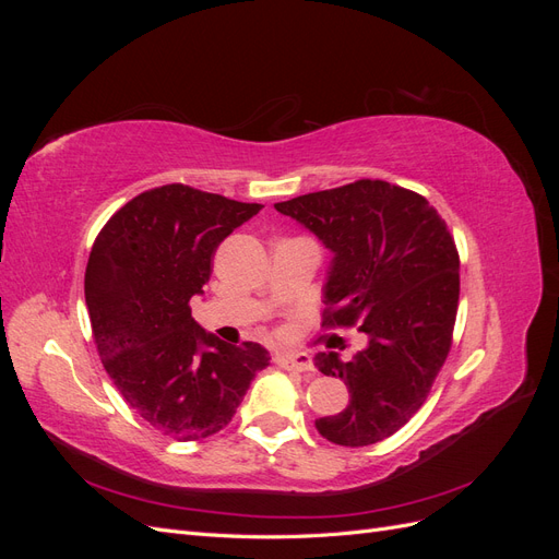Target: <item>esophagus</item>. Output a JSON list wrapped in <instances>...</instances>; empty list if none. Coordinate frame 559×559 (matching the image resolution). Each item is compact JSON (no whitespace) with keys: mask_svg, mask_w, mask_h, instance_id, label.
Returning <instances> with one entry per match:
<instances>
[{"mask_svg":"<svg viewBox=\"0 0 559 559\" xmlns=\"http://www.w3.org/2000/svg\"><path fill=\"white\" fill-rule=\"evenodd\" d=\"M277 366L284 370H296V373H310L314 370V364L310 359V354L306 352H294V354H277Z\"/></svg>","mask_w":559,"mask_h":559,"instance_id":"1","label":"esophagus"}]
</instances>
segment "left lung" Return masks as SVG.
<instances>
[{
	"mask_svg": "<svg viewBox=\"0 0 559 559\" xmlns=\"http://www.w3.org/2000/svg\"><path fill=\"white\" fill-rule=\"evenodd\" d=\"M333 251L324 284L326 326H354L368 345L314 366L347 384L343 413L319 417L326 441L364 448L396 433L427 401L445 364L460 306V253L427 198L380 179L277 202Z\"/></svg>",
	"mask_w": 559,
	"mask_h": 559,
	"instance_id": "8db88e82",
	"label": "left lung"
}]
</instances>
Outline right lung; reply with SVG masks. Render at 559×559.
I'll list each match as a JSON object with an SVG mask.
<instances>
[{"label": "right lung", "mask_w": 559, "mask_h": 559, "mask_svg": "<svg viewBox=\"0 0 559 559\" xmlns=\"http://www.w3.org/2000/svg\"><path fill=\"white\" fill-rule=\"evenodd\" d=\"M261 207L167 183L126 202L93 245L86 306L99 359L130 408L177 441L222 431L270 361L259 343L218 341L189 306L216 247Z\"/></svg>", "instance_id": "right-lung-1"}]
</instances>
